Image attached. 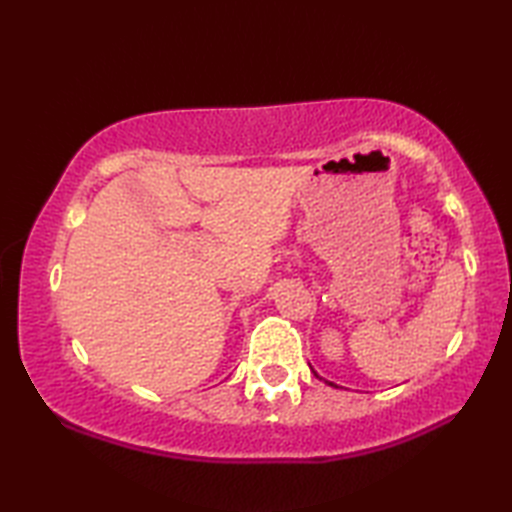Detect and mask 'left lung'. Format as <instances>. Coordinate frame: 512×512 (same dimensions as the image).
<instances>
[{"mask_svg":"<svg viewBox=\"0 0 512 512\" xmlns=\"http://www.w3.org/2000/svg\"><path fill=\"white\" fill-rule=\"evenodd\" d=\"M314 376H317V378H319V374H314ZM325 383H328V380H325ZM328 385H330V387H336L334 383H328Z\"/></svg>","mask_w":512,"mask_h":512,"instance_id":"obj_1","label":"left lung"}]
</instances>
